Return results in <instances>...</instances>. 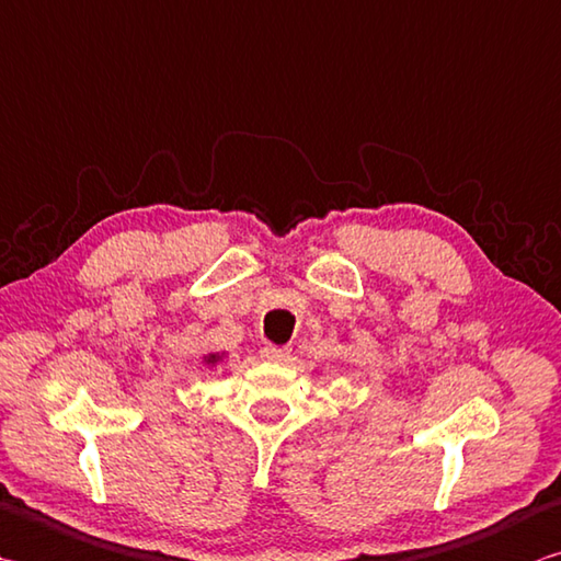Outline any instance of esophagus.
<instances>
[{
    "mask_svg": "<svg viewBox=\"0 0 561 561\" xmlns=\"http://www.w3.org/2000/svg\"><path fill=\"white\" fill-rule=\"evenodd\" d=\"M291 355L289 345H264L262 348V358L270 363H284Z\"/></svg>",
    "mask_w": 561,
    "mask_h": 561,
    "instance_id": "esophagus-1",
    "label": "esophagus"
}]
</instances>
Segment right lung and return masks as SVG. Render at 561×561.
Wrapping results in <instances>:
<instances>
[{
	"mask_svg": "<svg viewBox=\"0 0 561 561\" xmlns=\"http://www.w3.org/2000/svg\"><path fill=\"white\" fill-rule=\"evenodd\" d=\"M222 360V355L220 353H208V355H203V363L206 365H218Z\"/></svg>",
	"mask_w": 561,
	"mask_h": 561,
	"instance_id": "right-lung-1",
	"label": "right lung"
}]
</instances>
